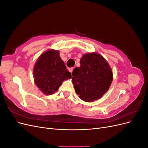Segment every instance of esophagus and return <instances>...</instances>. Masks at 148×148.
I'll list each match as a JSON object with an SVG mask.
<instances>
[{
  "mask_svg": "<svg viewBox=\"0 0 148 148\" xmlns=\"http://www.w3.org/2000/svg\"><path fill=\"white\" fill-rule=\"evenodd\" d=\"M73 68H70V69H69V71H70V72L71 73L73 72Z\"/></svg>",
  "mask_w": 148,
  "mask_h": 148,
  "instance_id": "esophagus-1",
  "label": "esophagus"
}]
</instances>
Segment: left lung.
I'll list each match as a JSON object with an SVG mask.
<instances>
[{"mask_svg": "<svg viewBox=\"0 0 148 148\" xmlns=\"http://www.w3.org/2000/svg\"><path fill=\"white\" fill-rule=\"evenodd\" d=\"M75 92L83 101L91 102L100 99L108 91L113 73L107 61L96 52L84 54L80 66L72 72Z\"/></svg>", "mask_w": 148, "mask_h": 148, "instance_id": "obj_1", "label": "left lung"}]
</instances>
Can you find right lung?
<instances>
[{
	"instance_id": "1",
	"label": "right lung",
	"mask_w": 148,
	"mask_h": 148,
	"mask_svg": "<svg viewBox=\"0 0 148 148\" xmlns=\"http://www.w3.org/2000/svg\"><path fill=\"white\" fill-rule=\"evenodd\" d=\"M34 83L44 94L51 95L58 91L64 80L70 79L59 51L49 49L39 57L33 70Z\"/></svg>"
}]
</instances>
